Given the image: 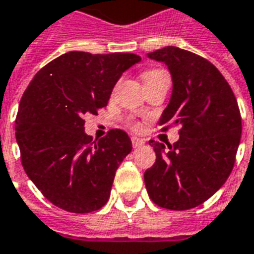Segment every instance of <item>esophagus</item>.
<instances>
[{"mask_svg":"<svg viewBox=\"0 0 254 254\" xmlns=\"http://www.w3.org/2000/svg\"><path fill=\"white\" fill-rule=\"evenodd\" d=\"M131 143H132V147H141L142 145L145 143V141H143V139H141V138L132 136V138H131Z\"/></svg>","mask_w":254,"mask_h":254,"instance_id":"esophagus-1","label":"esophagus"}]
</instances>
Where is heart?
Instances as JSON below:
<instances>
[{
  "mask_svg": "<svg viewBox=\"0 0 254 254\" xmlns=\"http://www.w3.org/2000/svg\"><path fill=\"white\" fill-rule=\"evenodd\" d=\"M160 73H165L164 71H161V69H147L145 72L142 73V79H143V82L147 80V79L153 78V76H156V75H160ZM131 127L134 128V130H138L139 128V126L136 123H131Z\"/></svg>",
  "mask_w": 254,
  "mask_h": 254,
  "instance_id": "heart-1",
  "label": "heart"
}]
</instances>
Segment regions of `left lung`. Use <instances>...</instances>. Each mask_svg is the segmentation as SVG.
<instances>
[{"instance_id":"obj_1","label":"left lung","mask_w":254,"mask_h":254,"mask_svg":"<svg viewBox=\"0 0 254 254\" xmlns=\"http://www.w3.org/2000/svg\"><path fill=\"white\" fill-rule=\"evenodd\" d=\"M168 65L174 89L160 118L161 131L179 126L174 145L149 141L156 163L145 171L147 194L156 205L191 209L212 197L231 174L242 120L228 82L210 61L167 46L147 53Z\"/></svg>"}]
</instances>
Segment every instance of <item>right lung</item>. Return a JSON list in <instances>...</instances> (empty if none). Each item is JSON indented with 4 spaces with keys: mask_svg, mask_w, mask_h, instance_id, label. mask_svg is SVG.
Masks as SVG:
<instances>
[{
    "mask_svg": "<svg viewBox=\"0 0 254 254\" xmlns=\"http://www.w3.org/2000/svg\"><path fill=\"white\" fill-rule=\"evenodd\" d=\"M138 61L134 53L69 52L27 86L15 126L21 164L45 198L61 209L89 213L108 202L116 170L132 145L119 128L93 141L84 134V116L107 107L122 73Z\"/></svg>",
    "mask_w": 254,
    "mask_h": 254,
    "instance_id": "right-lung-1",
    "label": "right lung"
}]
</instances>
